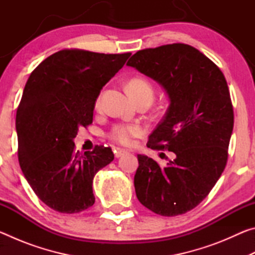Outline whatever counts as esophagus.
<instances>
[{"label": "esophagus", "mask_w": 255, "mask_h": 255, "mask_svg": "<svg viewBox=\"0 0 255 255\" xmlns=\"http://www.w3.org/2000/svg\"><path fill=\"white\" fill-rule=\"evenodd\" d=\"M127 153V150L126 149H123V148H116L115 149V156L116 157H120V156H123L124 154H126Z\"/></svg>", "instance_id": "obj_1"}]
</instances>
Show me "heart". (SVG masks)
I'll list each match as a JSON object with an SVG mask.
<instances>
[{
	"instance_id": "1",
	"label": "heart",
	"mask_w": 255,
	"mask_h": 255,
	"mask_svg": "<svg viewBox=\"0 0 255 255\" xmlns=\"http://www.w3.org/2000/svg\"><path fill=\"white\" fill-rule=\"evenodd\" d=\"M127 91L133 100L140 99H150L153 100L154 90L152 84L144 79V77H132L127 83ZM96 108H100V98L97 99ZM141 133V128L136 124H117L111 128L109 131L110 139L117 141L119 144L129 145L132 138L139 136Z\"/></svg>"
}]
</instances>
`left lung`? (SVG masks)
<instances>
[{
    "label": "left lung",
    "instance_id": "obj_1",
    "mask_svg": "<svg viewBox=\"0 0 255 255\" xmlns=\"http://www.w3.org/2000/svg\"><path fill=\"white\" fill-rule=\"evenodd\" d=\"M127 66L165 91L170 105L147 146L175 155L165 167L137 155L136 196L157 215L185 214L205 199L225 169L234 126L225 76L207 56L184 44L139 50Z\"/></svg>",
    "mask_w": 255,
    "mask_h": 255
}]
</instances>
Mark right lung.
Returning a JSON list of instances; mask_svg holds the SVG:
<instances>
[{
    "label": "right lung",
    "mask_w": 255,
    "mask_h": 255,
    "mask_svg": "<svg viewBox=\"0 0 255 255\" xmlns=\"http://www.w3.org/2000/svg\"><path fill=\"white\" fill-rule=\"evenodd\" d=\"M130 55L65 49L30 74L15 118L19 163L34 193L51 209L76 214L93 206L94 175L115 156L103 146L82 155L74 138L92 124L102 88Z\"/></svg>",
    "instance_id": "obj_1"
}]
</instances>
